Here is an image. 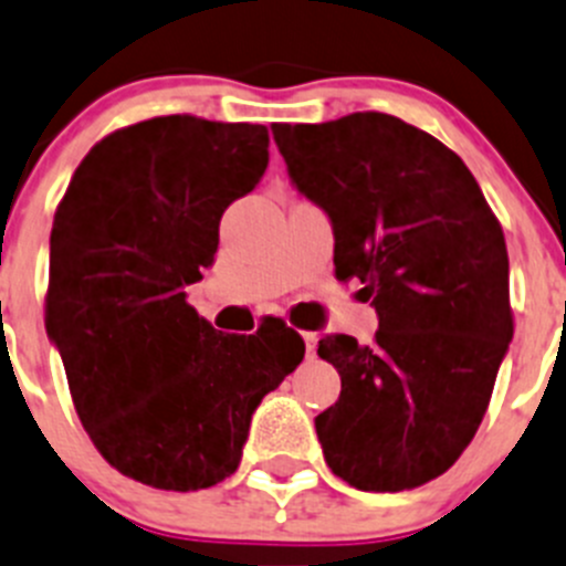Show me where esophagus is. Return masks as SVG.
Wrapping results in <instances>:
<instances>
[{"label":"esophagus","mask_w":566,"mask_h":566,"mask_svg":"<svg viewBox=\"0 0 566 566\" xmlns=\"http://www.w3.org/2000/svg\"><path fill=\"white\" fill-rule=\"evenodd\" d=\"M304 343H306V354L315 356V348H317V334H315V332H304Z\"/></svg>","instance_id":"1"}]
</instances>
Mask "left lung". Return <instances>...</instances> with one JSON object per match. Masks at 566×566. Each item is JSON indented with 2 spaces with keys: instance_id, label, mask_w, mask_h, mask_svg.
I'll return each mask as SVG.
<instances>
[{
  "instance_id": "left-lung-1",
  "label": "left lung",
  "mask_w": 566,
  "mask_h": 566,
  "mask_svg": "<svg viewBox=\"0 0 566 566\" xmlns=\"http://www.w3.org/2000/svg\"><path fill=\"white\" fill-rule=\"evenodd\" d=\"M295 188L334 227V273L378 312L370 345L323 337L337 403L315 417L334 475L403 492L479 431L514 334L501 221L457 151L387 113L273 124Z\"/></svg>"
}]
</instances>
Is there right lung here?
<instances>
[{"mask_svg":"<svg viewBox=\"0 0 566 566\" xmlns=\"http://www.w3.org/2000/svg\"><path fill=\"white\" fill-rule=\"evenodd\" d=\"M265 168L262 124L157 115L102 137L60 199L46 332L87 437L126 479L196 492L232 475L254 409L304 359L287 323L221 334L185 298Z\"/></svg>","mask_w":566,"mask_h":566,"instance_id":"obj_1","label":"right lung"}]
</instances>
